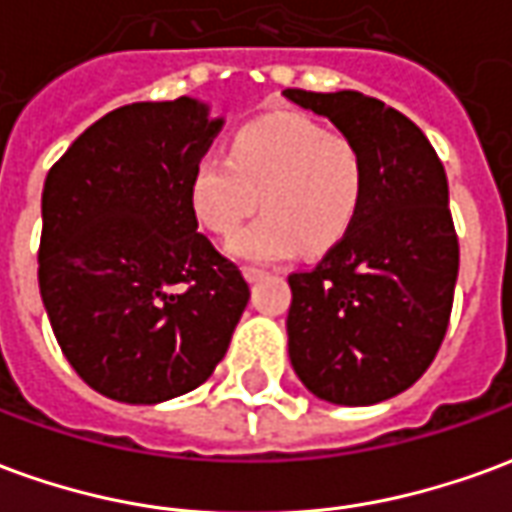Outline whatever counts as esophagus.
Returning <instances> with one entry per match:
<instances>
[{
	"instance_id": "obj_1",
	"label": "esophagus",
	"mask_w": 512,
	"mask_h": 512,
	"mask_svg": "<svg viewBox=\"0 0 512 512\" xmlns=\"http://www.w3.org/2000/svg\"><path fill=\"white\" fill-rule=\"evenodd\" d=\"M244 277H246V282H257V279L266 277V271H263V268H255V266H244Z\"/></svg>"
}]
</instances>
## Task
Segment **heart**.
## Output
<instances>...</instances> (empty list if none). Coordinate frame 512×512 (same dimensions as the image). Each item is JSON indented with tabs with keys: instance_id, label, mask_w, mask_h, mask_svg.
I'll list each match as a JSON object with an SVG mask.
<instances>
[{
	"instance_id": "obj_1",
	"label": "heart",
	"mask_w": 512,
	"mask_h": 512,
	"mask_svg": "<svg viewBox=\"0 0 512 512\" xmlns=\"http://www.w3.org/2000/svg\"><path fill=\"white\" fill-rule=\"evenodd\" d=\"M362 150L299 115L263 117L233 136L230 156L208 150L189 178L191 213L230 235L264 197L267 213L227 241L238 260L274 263L329 252L354 227L365 200Z\"/></svg>"
}]
</instances>
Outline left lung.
I'll return each mask as SVG.
<instances>
[{
	"label": "left lung",
	"mask_w": 512,
	"mask_h": 512,
	"mask_svg": "<svg viewBox=\"0 0 512 512\" xmlns=\"http://www.w3.org/2000/svg\"><path fill=\"white\" fill-rule=\"evenodd\" d=\"M365 156L354 227L312 271L290 274L288 354L301 384L337 406H373L439 354L458 279V235L436 150L406 115L340 90H285Z\"/></svg>",
	"instance_id": "left-lung-1"
}]
</instances>
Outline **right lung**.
<instances>
[{"label": "right lung", "mask_w": 512, "mask_h": 512, "mask_svg": "<svg viewBox=\"0 0 512 512\" xmlns=\"http://www.w3.org/2000/svg\"><path fill=\"white\" fill-rule=\"evenodd\" d=\"M222 117L194 98L120 106L43 183L38 282L62 354L95 392L153 406L208 381L249 285L191 213Z\"/></svg>", "instance_id": "obj_1"}]
</instances>
